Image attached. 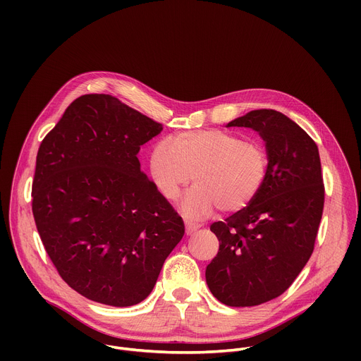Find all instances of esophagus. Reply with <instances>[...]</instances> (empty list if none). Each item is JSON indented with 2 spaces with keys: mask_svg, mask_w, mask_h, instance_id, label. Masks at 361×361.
Masks as SVG:
<instances>
[{
  "mask_svg": "<svg viewBox=\"0 0 361 361\" xmlns=\"http://www.w3.org/2000/svg\"><path fill=\"white\" fill-rule=\"evenodd\" d=\"M197 228H200L198 224H192V223L185 221V234H187V235H190L191 233H194Z\"/></svg>",
  "mask_w": 361,
  "mask_h": 361,
  "instance_id": "esophagus-1",
  "label": "esophagus"
}]
</instances>
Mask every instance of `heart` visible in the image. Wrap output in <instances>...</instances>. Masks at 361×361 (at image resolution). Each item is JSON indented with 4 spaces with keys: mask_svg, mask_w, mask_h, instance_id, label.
I'll return each mask as SVG.
<instances>
[{
    "mask_svg": "<svg viewBox=\"0 0 361 361\" xmlns=\"http://www.w3.org/2000/svg\"><path fill=\"white\" fill-rule=\"evenodd\" d=\"M149 171L167 200H176L192 178L195 185L181 212L190 220H202L217 207L224 213L248 207L266 184L269 154L262 142L231 131H187L154 147Z\"/></svg>",
    "mask_w": 361,
    "mask_h": 361,
    "instance_id": "b5f03b06",
    "label": "heart"
}]
</instances>
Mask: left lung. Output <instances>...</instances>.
Segmentation results:
<instances>
[{
  "label": "left lung",
  "instance_id": "obj_1",
  "mask_svg": "<svg viewBox=\"0 0 361 361\" xmlns=\"http://www.w3.org/2000/svg\"><path fill=\"white\" fill-rule=\"evenodd\" d=\"M227 127L260 134L269 176L248 207L212 224L220 248L205 269V281L223 304L252 307L281 295L312 257L324 184L316 142L287 116L254 110Z\"/></svg>",
  "mask_w": 361,
  "mask_h": 361
}]
</instances>
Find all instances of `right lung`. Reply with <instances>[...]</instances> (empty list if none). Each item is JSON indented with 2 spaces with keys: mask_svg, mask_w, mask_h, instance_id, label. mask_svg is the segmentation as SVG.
Here are the masks:
<instances>
[{
  "mask_svg": "<svg viewBox=\"0 0 361 361\" xmlns=\"http://www.w3.org/2000/svg\"><path fill=\"white\" fill-rule=\"evenodd\" d=\"M161 130L116 97L85 94L39 145L37 230L61 279L88 300L141 302L184 235L183 219L137 159Z\"/></svg>",
  "mask_w": 361,
  "mask_h": 361,
  "instance_id": "right-lung-1",
  "label": "right lung"
}]
</instances>
